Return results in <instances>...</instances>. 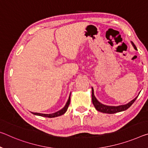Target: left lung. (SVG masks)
Masks as SVG:
<instances>
[{"mask_svg":"<svg viewBox=\"0 0 148 148\" xmlns=\"http://www.w3.org/2000/svg\"><path fill=\"white\" fill-rule=\"evenodd\" d=\"M131 43H132L134 48L136 50H137L136 47L135 46V45L134 44L133 42L131 41ZM91 90H92V94H91V95H92V103H93V105H94L95 109H97V111L101 112H103V113L114 114V113H116V112L125 111V110L128 109V108L134 103V102L135 101L137 97H138V95L136 97H135L133 100H132L131 101L129 102L128 103L126 104V105H119V106H108V105H105L101 103L99 101H97V99H96V97L94 95V91H93V88H91Z\"/></svg>","mask_w":148,"mask_h":148,"instance_id":"1","label":"left lung"}]
</instances>
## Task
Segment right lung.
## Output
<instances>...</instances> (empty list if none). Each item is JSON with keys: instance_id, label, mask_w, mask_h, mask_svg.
<instances>
[{"instance_id": "1", "label": "right lung", "mask_w": 148, "mask_h": 148, "mask_svg": "<svg viewBox=\"0 0 148 148\" xmlns=\"http://www.w3.org/2000/svg\"><path fill=\"white\" fill-rule=\"evenodd\" d=\"M70 102V94L69 96V99H68L66 103L65 106L62 108V109H60V111H58L56 112H54L52 114H43V113H38V112H32L33 114H35V115L37 116H44V117H48V118H53V117H57L58 116L62 115L63 114H64L66 111H67L68 107H69Z\"/></svg>"}]
</instances>
